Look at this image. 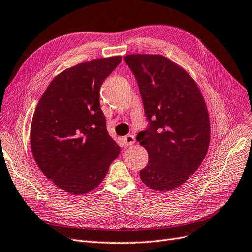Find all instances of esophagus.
Segmentation results:
<instances>
[{"instance_id":"1","label":"esophagus","mask_w":252,"mask_h":252,"mask_svg":"<svg viewBox=\"0 0 252 252\" xmlns=\"http://www.w3.org/2000/svg\"><path fill=\"white\" fill-rule=\"evenodd\" d=\"M124 143L126 146H128V145H133L135 143V137L132 136V135H127L126 137H124Z\"/></svg>"}]
</instances>
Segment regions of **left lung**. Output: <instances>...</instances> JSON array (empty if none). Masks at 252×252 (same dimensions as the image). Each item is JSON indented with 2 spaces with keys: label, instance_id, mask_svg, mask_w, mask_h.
Wrapping results in <instances>:
<instances>
[{
  "label": "left lung",
  "instance_id": "obj_1",
  "mask_svg": "<svg viewBox=\"0 0 252 252\" xmlns=\"http://www.w3.org/2000/svg\"><path fill=\"white\" fill-rule=\"evenodd\" d=\"M124 60L135 75L150 122L137 135L149 157L140 178L153 190H172L199 169L209 148L204 96L189 73L166 57L134 53Z\"/></svg>",
  "mask_w": 252,
  "mask_h": 252
}]
</instances>
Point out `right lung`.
Masks as SVG:
<instances>
[{
	"label": "right lung",
	"instance_id": "1",
	"mask_svg": "<svg viewBox=\"0 0 252 252\" xmlns=\"http://www.w3.org/2000/svg\"><path fill=\"white\" fill-rule=\"evenodd\" d=\"M122 59H95L63 70L38 102L31 126L32 157L65 192L94 190L119 155L120 147L108 134L100 89Z\"/></svg>",
	"mask_w": 252,
	"mask_h": 252
}]
</instances>
